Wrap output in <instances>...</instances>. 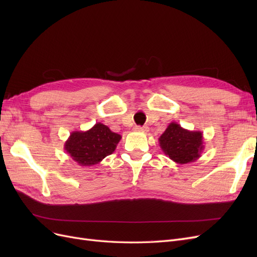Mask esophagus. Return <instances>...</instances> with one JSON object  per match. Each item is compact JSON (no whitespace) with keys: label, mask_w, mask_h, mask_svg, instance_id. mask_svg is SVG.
Masks as SVG:
<instances>
[{"label":"esophagus","mask_w":257,"mask_h":257,"mask_svg":"<svg viewBox=\"0 0 257 257\" xmlns=\"http://www.w3.org/2000/svg\"><path fill=\"white\" fill-rule=\"evenodd\" d=\"M135 131H137V132H147L148 127L147 126H136Z\"/></svg>","instance_id":"esophagus-1"}]
</instances>
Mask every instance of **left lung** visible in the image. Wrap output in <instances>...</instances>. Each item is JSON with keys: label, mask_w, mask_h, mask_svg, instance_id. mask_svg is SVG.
<instances>
[{"label": "left lung", "mask_w": 257, "mask_h": 257, "mask_svg": "<svg viewBox=\"0 0 257 257\" xmlns=\"http://www.w3.org/2000/svg\"><path fill=\"white\" fill-rule=\"evenodd\" d=\"M162 151L177 164H188L200 158L204 150V137L200 131H189L176 122L169 123L160 138Z\"/></svg>", "instance_id": "8db88e82"}]
</instances>
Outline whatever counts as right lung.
<instances>
[{"label":"right lung","mask_w":257,"mask_h":257,"mask_svg":"<svg viewBox=\"0 0 257 257\" xmlns=\"http://www.w3.org/2000/svg\"><path fill=\"white\" fill-rule=\"evenodd\" d=\"M120 141L121 135L98 122L88 131L72 132L64 144V150L79 166L89 167L113 153Z\"/></svg>","instance_id":"1"}]
</instances>
